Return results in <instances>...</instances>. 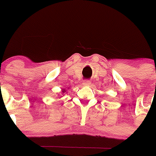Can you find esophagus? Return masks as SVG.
I'll use <instances>...</instances> for the list:
<instances>
[{
	"label": "esophagus",
	"mask_w": 156,
	"mask_h": 156,
	"mask_svg": "<svg viewBox=\"0 0 156 156\" xmlns=\"http://www.w3.org/2000/svg\"><path fill=\"white\" fill-rule=\"evenodd\" d=\"M90 84V81L89 80H85V81H83V85L84 86H88Z\"/></svg>",
	"instance_id": "obj_1"
}]
</instances>
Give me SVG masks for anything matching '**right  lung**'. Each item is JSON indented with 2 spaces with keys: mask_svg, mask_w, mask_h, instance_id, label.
<instances>
[{
  "mask_svg": "<svg viewBox=\"0 0 156 156\" xmlns=\"http://www.w3.org/2000/svg\"><path fill=\"white\" fill-rule=\"evenodd\" d=\"M62 92H63V93H65V90H62Z\"/></svg>",
  "mask_w": 156,
  "mask_h": 156,
  "instance_id": "obj_1",
  "label": "right lung"
}]
</instances>
